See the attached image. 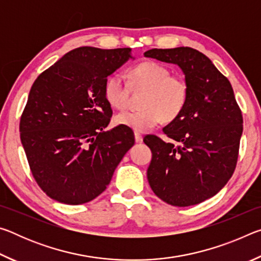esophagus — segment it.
Listing matches in <instances>:
<instances>
[{
	"instance_id": "34e87169",
	"label": "esophagus",
	"mask_w": 261,
	"mask_h": 261,
	"mask_svg": "<svg viewBox=\"0 0 261 261\" xmlns=\"http://www.w3.org/2000/svg\"><path fill=\"white\" fill-rule=\"evenodd\" d=\"M135 140L136 143H141L143 141V136L138 134V132H135Z\"/></svg>"
}]
</instances>
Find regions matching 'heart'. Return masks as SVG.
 Wrapping results in <instances>:
<instances>
[{
  "label": "heart",
  "instance_id": "b5f03b06",
  "mask_svg": "<svg viewBox=\"0 0 261 261\" xmlns=\"http://www.w3.org/2000/svg\"><path fill=\"white\" fill-rule=\"evenodd\" d=\"M131 86L146 90L140 110H126L114 117L116 125L145 132L162 121H173L182 113L188 101L189 86L185 79L170 74L163 65L152 61L137 64L129 71ZM105 98L116 109L129 102V85L120 73H113L105 83Z\"/></svg>",
  "mask_w": 261,
  "mask_h": 261
}]
</instances>
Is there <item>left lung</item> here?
<instances>
[{
    "label": "left lung",
    "mask_w": 261,
    "mask_h": 261,
    "mask_svg": "<svg viewBox=\"0 0 261 261\" xmlns=\"http://www.w3.org/2000/svg\"><path fill=\"white\" fill-rule=\"evenodd\" d=\"M182 70L189 86L184 109L162 131L174 141L146 136L152 160L147 179L167 204L185 207L215 196L235 170L243 117L230 82L202 53L190 47L144 53Z\"/></svg>",
    "instance_id": "left-lung-1"
}]
</instances>
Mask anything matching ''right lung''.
<instances>
[{
	"label": "right lung",
	"instance_id": "right-lung-1",
	"mask_svg": "<svg viewBox=\"0 0 261 261\" xmlns=\"http://www.w3.org/2000/svg\"><path fill=\"white\" fill-rule=\"evenodd\" d=\"M130 59V48L79 47L31 87L20 140L35 180L51 199L68 205L93 200L134 146L130 127L105 130L113 115L105 83Z\"/></svg>",
	"mask_w": 261,
	"mask_h": 261
}]
</instances>
